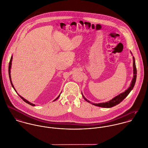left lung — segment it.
<instances>
[{"label": "left lung", "mask_w": 148, "mask_h": 148, "mask_svg": "<svg viewBox=\"0 0 148 148\" xmlns=\"http://www.w3.org/2000/svg\"><path fill=\"white\" fill-rule=\"evenodd\" d=\"M133 78L132 79V83L130 84V86L127 88L124 92H123L121 93H120V95H119L118 96H116L115 97H114L113 99H112L111 100L106 102V103H99V104H92L93 105L95 106H100V107H103V108H111L113 107L114 106H116V105H118L119 104H120L125 98H126L127 96L129 94V93L130 92V91L133 89L136 81V77H137V69H136V63H135V59L133 57ZM83 98L85 100V101H86L87 102L90 103L91 102L89 101L88 100H87L84 96H83V93H82Z\"/></svg>", "instance_id": "obj_1"}]
</instances>
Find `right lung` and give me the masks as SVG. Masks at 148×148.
<instances>
[{
	"mask_svg": "<svg viewBox=\"0 0 148 148\" xmlns=\"http://www.w3.org/2000/svg\"><path fill=\"white\" fill-rule=\"evenodd\" d=\"M12 56H11V59H10V63H9V66H8V74H9V77H10V82H11V85H12V86L13 87V88L14 89V90L16 91V90H15V88H14V85H13V84H12V81H11V64H12ZM18 95L21 97V99L24 101V102H25L26 103H27V104H29V105H31V106H35V104H32V103H29L28 101H27V100H25V99H24L23 97H21V95H19V94H18ZM60 95H59V96L56 99H55L54 100H53V101H55V100H56L59 97V96H60Z\"/></svg>",
	"mask_w": 148,
	"mask_h": 148,
	"instance_id": "right-lung-1",
	"label": "right lung"
}]
</instances>
